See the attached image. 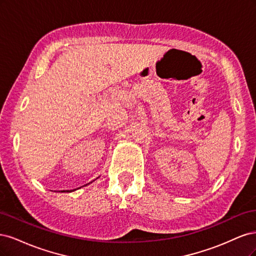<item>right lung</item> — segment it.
I'll return each instance as SVG.
<instances>
[{
	"instance_id": "right-lung-1",
	"label": "right lung",
	"mask_w": 256,
	"mask_h": 256,
	"mask_svg": "<svg viewBox=\"0 0 256 256\" xmlns=\"http://www.w3.org/2000/svg\"><path fill=\"white\" fill-rule=\"evenodd\" d=\"M67 192H69V190H67ZM70 192H72V190H70Z\"/></svg>"
}]
</instances>
